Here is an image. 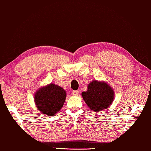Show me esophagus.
Listing matches in <instances>:
<instances>
[{"instance_id": "1", "label": "esophagus", "mask_w": 151, "mask_h": 151, "mask_svg": "<svg viewBox=\"0 0 151 151\" xmlns=\"http://www.w3.org/2000/svg\"><path fill=\"white\" fill-rule=\"evenodd\" d=\"M72 94H73V96H78V95L79 94V91H78V90L73 91V92H72Z\"/></svg>"}]
</instances>
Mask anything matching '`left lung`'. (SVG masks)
I'll list each match as a JSON object with an SVG mask.
<instances>
[{
	"instance_id": "8db88e82",
	"label": "left lung",
	"mask_w": 151,
	"mask_h": 151,
	"mask_svg": "<svg viewBox=\"0 0 151 151\" xmlns=\"http://www.w3.org/2000/svg\"><path fill=\"white\" fill-rule=\"evenodd\" d=\"M82 97L89 108L94 112L102 111L111 105L114 99V91L106 82L93 80L88 84V90Z\"/></svg>"
}]
</instances>
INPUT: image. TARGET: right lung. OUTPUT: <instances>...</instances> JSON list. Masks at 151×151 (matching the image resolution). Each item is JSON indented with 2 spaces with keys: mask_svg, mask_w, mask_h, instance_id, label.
<instances>
[{
  "mask_svg": "<svg viewBox=\"0 0 151 151\" xmlns=\"http://www.w3.org/2000/svg\"><path fill=\"white\" fill-rule=\"evenodd\" d=\"M66 92L54 83L40 88L34 95L36 107L43 114L53 116L60 111L64 104Z\"/></svg>",
  "mask_w": 151,
  "mask_h": 151,
  "instance_id": "obj_1",
  "label": "right lung"
}]
</instances>
